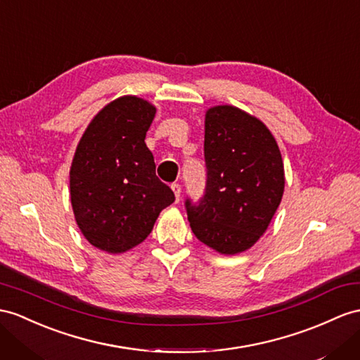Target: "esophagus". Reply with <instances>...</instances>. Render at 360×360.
I'll return each instance as SVG.
<instances>
[{
	"label": "esophagus",
	"instance_id": "1",
	"mask_svg": "<svg viewBox=\"0 0 360 360\" xmlns=\"http://www.w3.org/2000/svg\"><path fill=\"white\" fill-rule=\"evenodd\" d=\"M172 190L174 193V198H176V200H179V198H181V186H179V184H172Z\"/></svg>",
	"mask_w": 360,
	"mask_h": 360
}]
</instances>
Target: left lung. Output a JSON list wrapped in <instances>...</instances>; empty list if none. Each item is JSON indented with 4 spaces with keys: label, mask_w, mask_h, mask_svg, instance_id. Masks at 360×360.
Segmentation results:
<instances>
[{
    "label": "left lung",
    "mask_w": 360,
    "mask_h": 360,
    "mask_svg": "<svg viewBox=\"0 0 360 360\" xmlns=\"http://www.w3.org/2000/svg\"><path fill=\"white\" fill-rule=\"evenodd\" d=\"M204 155V198L186 200L191 231L220 254L243 252L264 234L283 198L278 144L259 118L222 105L205 114Z\"/></svg>",
    "instance_id": "left-lung-1"
}]
</instances>
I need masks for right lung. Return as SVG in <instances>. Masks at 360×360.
<instances>
[{
	"label": "right lung",
	"instance_id": "1",
	"mask_svg": "<svg viewBox=\"0 0 360 360\" xmlns=\"http://www.w3.org/2000/svg\"><path fill=\"white\" fill-rule=\"evenodd\" d=\"M155 112L144 98L118 97L92 118L77 144L70 169L72 211L86 240L105 252L140 245L174 202L144 143Z\"/></svg>",
	"mask_w": 360,
	"mask_h": 360
}]
</instances>
